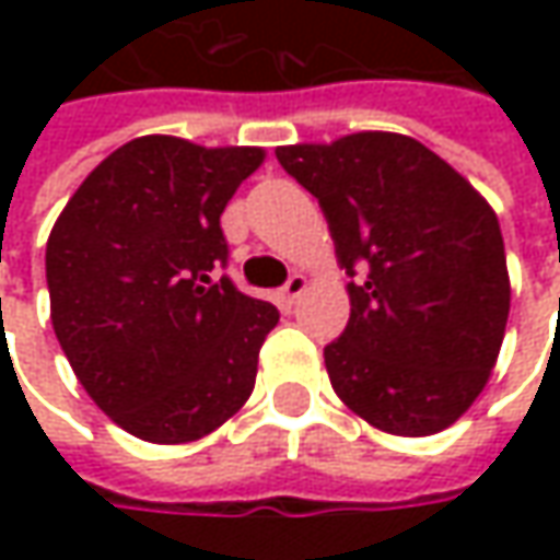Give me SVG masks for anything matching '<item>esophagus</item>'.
Returning a JSON list of instances; mask_svg holds the SVG:
<instances>
[{
    "label": "esophagus",
    "mask_w": 560,
    "mask_h": 560,
    "mask_svg": "<svg viewBox=\"0 0 560 560\" xmlns=\"http://www.w3.org/2000/svg\"><path fill=\"white\" fill-rule=\"evenodd\" d=\"M308 290V280H305V273H292L290 280L283 283V290H280V299L287 302V305H292L302 292Z\"/></svg>",
    "instance_id": "esophagus-1"
}]
</instances>
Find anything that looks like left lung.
Listing matches in <instances>:
<instances>
[{"label": "left lung", "instance_id": "1", "mask_svg": "<svg viewBox=\"0 0 560 560\" xmlns=\"http://www.w3.org/2000/svg\"><path fill=\"white\" fill-rule=\"evenodd\" d=\"M352 277V314L324 364L358 418L430 436L483 393L511 308L499 218L462 174L401 133L280 145Z\"/></svg>", "mask_w": 560, "mask_h": 560}]
</instances>
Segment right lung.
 I'll use <instances>...</instances> for the list:
<instances>
[{
    "mask_svg": "<svg viewBox=\"0 0 560 560\" xmlns=\"http://www.w3.org/2000/svg\"><path fill=\"white\" fill-rule=\"evenodd\" d=\"M265 152L140 137L80 184L46 243L52 327L77 380L127 433L192 442L255 389L280 312L214 280L230 196Z\"/></svg>",
    "mask_w": 560,
    "mask_h": 560,
    "instance_id": "add662e5",
    "label": "right lung"
}]
</instances>
